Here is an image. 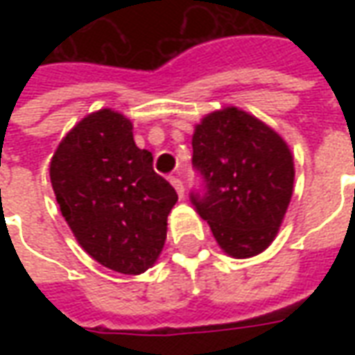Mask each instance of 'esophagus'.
Here are the masks:
<instances>
[{
    "instance_id": "esophagus-1",
    "label": "esophagus",
    "mask_w": 355,
    "mask_h": 355,
    "mask_svg": "<svg viewBox=\"0 0 355 355\" xmlns=\"http://www.w3.org/2000/svg\"><path fill=\"white\" fill-rule=\"evenodd\" d=\"M171 184L175 186V190H177V193L182 198L184 196V184H182V180L178 177H171Z\"/></svg>"
}]
</instances>
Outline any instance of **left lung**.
I'll return each mask as SVG.
<instances>
[{"instance_id":"8db88e82","label":"left lung","mask_w":355,"mask_h":355,"mask_svg":"<svg viewBox=\"0 0 355 355\" xmlns=\"http://www.w3.org/2000/svg\"><path fill=\"white\" fill-rule=\"evenodd\" d=\"M200 188L190 201L224 253L247 259L274 241L293 196L295 167L287 144L238 108L203 117L192 139Z\"/></svg>"}]
</instances>
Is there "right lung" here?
Returning <instances> with one entry per match:
<instances>
[{
	"mask_svg": "<svg viewBox=\"0 0 355 355\" xmlns=\"http://www.w3.org/2000/svg\"><path fill=\"white\" fill-rule=\"evenodd\" d=\"M51 184L80 245L102 266L137 275L152 266L167 238L175 188L132 140L121 114L83 117L51 159Z\"/></svg>",
	"mask_w": 355,
	"mask_h": 355,
	"instance_id": "add662e5",
	"label": "right lung"
}]
</instances>
